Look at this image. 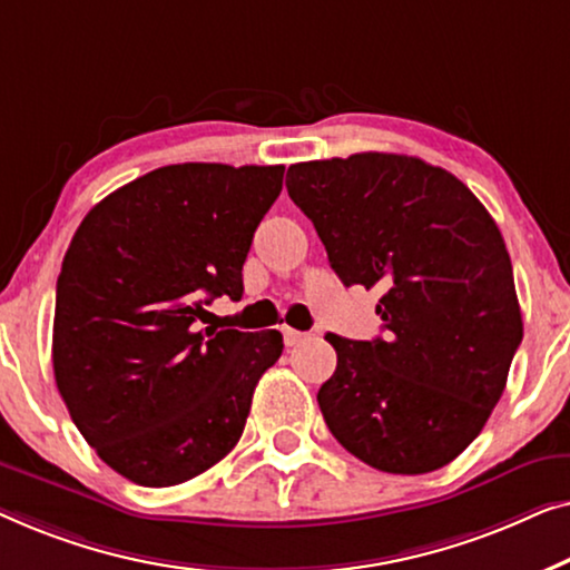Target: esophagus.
<instances>
[{
  "mask_svg": "<svg viewBox=\"0 0 570 570\" xmlns=\"http://www.w3.org/2000/svg\"><path fill=\"white\" fill-rule=\"evenodd\" d=\"M282 333H284V343H286V346H296V343H302L304 338H307V333L294 331V327H282Z\"/></svg>",
  "mask_w": 570,
  "mask_h": 570,
  "instance_id": "obj_1",
  "label": "esophagus"
}]
</instances>
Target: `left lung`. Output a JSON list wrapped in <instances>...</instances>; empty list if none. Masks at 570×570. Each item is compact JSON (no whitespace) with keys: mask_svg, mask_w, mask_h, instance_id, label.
Masks as SVG:
<instances>
[{"mask_svg":"<svg viewBox=\"0 0 570 570\" xmlns=\"http://www.w3.org/2000/svg\"><path fill=\"white\" fill-rule=\"evenodd\" d=\"M286 190L341 282L382 292L384 338L325 335L327 429L382 472L444 468L483 431L524 335L493 216L452 173L384 151L292 165Z\"/></svg>","mask_w":570,"mask_h":570,"instance_id":"left-lung-1","label":"left lung"}]
</instances>
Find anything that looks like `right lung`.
Wrapping results in <instances>:
<instances>
[{
    "instance_id": "add662e5",
    "label": "right lung",
    "mask_w": 570,
    "mask_h": 570,
    "mask_svg": "<svg viewBox=\"0 0 570 570\" xmlns=\"http://www.w3.org/2000/svg\"><path fill=\"white\" fill-rule=\"evenodd\" d=\"M282 183L284 165H167L102 198L71 237L56 282V387L131 483H186L243 436L282 333L196 331V320L216 296H243Z\"/></svg>"
}]
</instances>
